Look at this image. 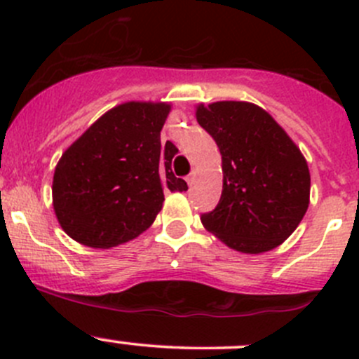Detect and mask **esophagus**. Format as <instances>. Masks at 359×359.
<instances>
[{"mask_svg":"<svg viewBox=\"0 0 359 359\" xmlns=\"http://www.w3.org/2000/svg\"><path fill=\"white\" fill-rule=\"evenodd\" d=\"M194 177H196V173H194V172H193V173H191V175H189V177H187V179H186V180H187V184H189V187H191V186H193V184H194Z\"/></svg>","mask_w":359,"mask_h":359,"instance_id":"esophagus-1","label":"esophagus"}]
</instances>
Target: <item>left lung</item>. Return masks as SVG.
I'll return each instance as SVG.
<instances>
[{
	"mask_svg": "<svg viewBox=\"0 0 359 359\" xmlns=\"http://www.w3.org/2000/svg\"><path fill=\"white\" fill-rule=\"evenodd\" d=\"M196 119L222 156V194L201 215L203 227L241 253L280 247L309 206L311 173L299 146L252 102L198 104Z\"/></svg>",
	"mask_w": 359,
	"mask_h": 359,
	"instance_id": "1",
	"label": "left lung"
}]
</instances>
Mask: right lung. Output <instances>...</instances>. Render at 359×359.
<instances>
[{
  "label": "right lung",
  "instance_id": "add662e5",
  "mask_svg": "<svg viewBox=\"0 0 359 359\" xmlns=\"http://www.w3.org/2000/svg\"><path fill=\"white\" fill-rule=\"evenodd\" d=\"M168 102L128 100L104 112L60 156L52 205L67 236L85 247L112 248L149 229L163 189L187 191L172 172L179 151L161 149Z\"/></svg>",
  "mask_w": 359,
  "mask_h": 359
}]
</instances>
